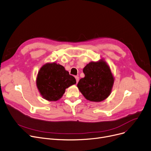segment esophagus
<instances>
[{
  "instance_id": "esophagus-1",
  "label": "esophagus",
  "mask_w": 151,
  "mask_h": 151,
  "mask_svg": "<svg viewBox=\"0 0 151 151\" xmlns=\"http://www.w3.org/2000/svg\"><path fill=\"white\" fill-rule=\"evenodd\" d=\"M75 78H76V82L77 83V82H78V81H79L78 76H76V77H75Z\"/></svg>"
}]
</instances>
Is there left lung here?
I'll return each instance as SVG.
<instances>
[{"mask_svg":"<svg viewBox=\"0 0 151 151\" xmlns=\"http://www.w3.org/2000/svg\"><path fill=\"white\" fill-rule=\"evenodd\" d=\"M84 78L77 87L85 98L92 102H101L110 96L114 77L107 63L103 60L90 62L83 69Z\"/></svg>","mask_w":151,"mask_h":151,"instance_id":"left-lung-1","label":"left lung"}]
</instances>
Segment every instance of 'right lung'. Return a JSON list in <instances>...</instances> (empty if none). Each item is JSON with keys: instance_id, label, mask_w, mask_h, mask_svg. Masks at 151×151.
<instances>
[{"instance_id": "right-lung-1", "label": "right lung", "mask_w": 151, "mask_h": 151, "mask_svg": "<svg viewBox=\"0 0 151 151\" xmlns=\"http://www.w3.org/2000/svg\"><path fill=\"white\" fill-rule=\"evenodd\" d=\"M36 83L44 99L57 101L63 96L67 88L76 83V81L63 66L54 62L40 68Z\"/></svg>"}]
</instances>
